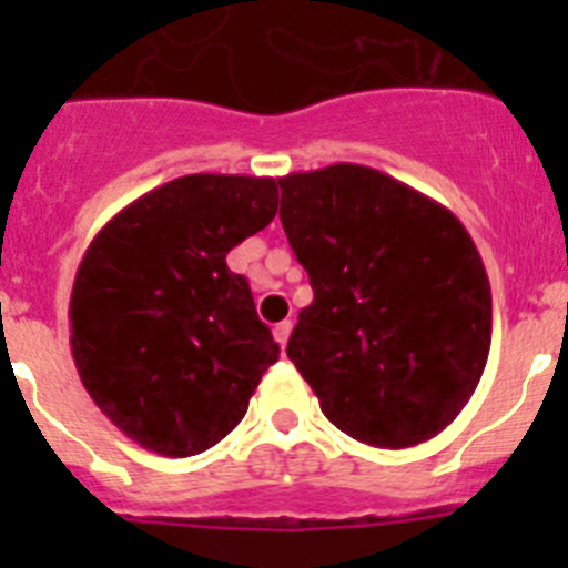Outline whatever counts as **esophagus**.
Instances as JSON below:
<instances>
[{
    "label": "esophagus",
    "mask_w": 568,
    "mask_h": 568,
    "mask_svg": "<svg viewBox=\"0 0 568 568\" xmlns=\"http://www.w3.org/2000/svg\"><path fill=\"white\" fill-rule=\"evenodd\" d=\"M290 333H293V321H281V324H275V329H273L275 341H278L281 346H287Z\"/></svg>",
    "instance_id": "esophagus-1"
}]
</instances>
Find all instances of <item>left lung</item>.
<instances>
[{
    "mask_svg": "<svg viewBox=\"0 0 568 568\" xmlns=\"http://www.w3.org/2000/svg\"><path fill=\"white\" fill-rule=\"evenodd\" d=\"M281 224L313 304L287 355L341 433L406 449L469 404L491 344V290L464 224L364 164L290 173Z\"/></svg>",
    "mask_w": 568,
    "mask_h": 568,
    "instance_id": "8db88e82",
    "label": "left lung"
}]
</instances>
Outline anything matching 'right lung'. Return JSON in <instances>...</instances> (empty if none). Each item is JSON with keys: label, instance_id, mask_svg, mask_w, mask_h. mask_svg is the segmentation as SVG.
I'll return each instance as SVG.
<instances>
[{"label": "right lung", "instance_id": "obj_1", "mask_svg": "<svg viewBox=\"0 0 568 568\" xmlns=\"http://www.w3.org/2000/svg\"><path fill=\"white\" fill-rule=\"evenodd\" d=\"M278 182L193 173L150 190L84 250L70 353L93 404L130 440L190 458L233 433L278 344L227 253L273 222Z\"/></svg>", "mask_w": 568, "mask_h": 568}]
</instances>
